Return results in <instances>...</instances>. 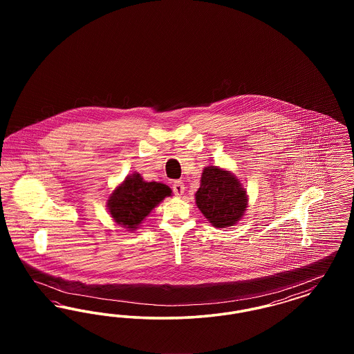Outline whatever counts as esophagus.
Here are the masks:
<instances>
[{"mask_svg":"<svg viewBox=\"0 0 354 354\" xmlns=\"http://www.w3.org/2000/svg\"><path fill=\"white\" fill-rule=\"evenodd\" d=\"M172 191L176 196H182L185 194V183L182 180H175L172 183Z\"/></svg>","mask_w":354,"mask_h":354,"instance_id":"esophagus-1","label":"esophagus"}]
</instances>
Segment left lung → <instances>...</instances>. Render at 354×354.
<instances>
[{
    "label": "left lung",
    "mask_w": 354,
    "mask_h": 354,
    "mask_svg": "<svg viewBox=\"0 0 354 354\" xmlns=\"http://www.w3.org/2000/svg\"><path fill=\"white\" fill-rule=\"evenodd\" d=\"M195 202L215 228H225L243 218L248 207V196L247 189L231 171L208 166L203 169Z\"/></svg>",
    "instance_id": "8db88e82"
}]
</instances>
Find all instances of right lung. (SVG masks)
Returning a JSON list of instances; mask_svg holds the SVG:
<instances>
[{
    "label": "right lung",
    "instance_id": "obj_1",
    "mask_svg": "<svg viewBox=\"0 0 354 354\" xmlns=\"http://www.w3.org/2000/svg\"><path fill=\"white\" fill-rule=\"evenodd\" d=\"M171 192L169 185L146 182L140 174L135 172L113 191L107 201V208L115 223L134 231Z\"/></svg>",
    "mask_w": 354,
    "mask_h": 354
}]
</instances>
